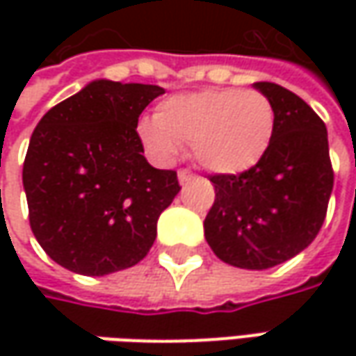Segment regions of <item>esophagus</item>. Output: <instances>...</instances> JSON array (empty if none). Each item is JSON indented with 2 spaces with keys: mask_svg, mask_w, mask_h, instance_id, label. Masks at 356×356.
Segmentation results:
<instances>
[{
  "mask_svg": "<svg viewBox=\"0 0 356 356\" xmlns=\"http://www.w3.org/2000/svg\"><path fill=\"white\" fill-rule=\"evenodd\" d=\"M196 176L192 174L190 170H186V168H182V170H178V180H180V184H188L190 180H194Z\"/></svg>",
  "mask_w": 356,
  "mask_h": 356,
  "instance_id": "obj_1",
  "label": "esophagus"
}]
</instances>
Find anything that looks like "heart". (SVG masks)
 Instances as JSON below:
<instances>
[{
    "mask_svg": "<svg viewBox=\"0 0 356 356\" xmlns=\"http://www.w3.org/2000/svg\"><path fill=\"white\" fill-rule=\"evenodd\" d=\"M277 127L273 103L259 90L212 87L172 95L144 117L136 134L150 156L168 164L182 144L202 168L241 174L255 168L271 148Z\"/></svg>",
    "mask_w": 356,
    "mask_h": 356,
    "instance_id": "obj_1",
    "label": "heart"
}]
</instances>
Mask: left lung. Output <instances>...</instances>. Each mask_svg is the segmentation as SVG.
Here are the masks:
<instances>
[{"mask_svg":"<svg viewBox=\"0 0 356 356\" xmlns=\"http://www.w3.org/2000/svg\"><path fill=\"white\" fill-rule=\"evenodd\" d=\"M253 87L275 108L273 143L252 170L210 176L216 200L204 232L222 261L267 269L291 259L317 238L335 174L319 115L281 85L259 81Z\"/></svg>","mask_w":356,"mask_h":356,"instance_id":"left-lung-1","label":"left lung"}]
</instances>
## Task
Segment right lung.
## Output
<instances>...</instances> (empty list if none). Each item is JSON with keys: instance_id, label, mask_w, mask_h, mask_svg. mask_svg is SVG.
Segmentation results:
<instances>
[{"instance_id": "right-lung-1", "label": "right lung", "mask_w": 356, "mask_h": 356, "mask_svg": "<svg viewBox=\"0 0 356 356\" xmlns=\"http://www.w3.org/2000/svg\"><path fill=\"white\" fill-rule=\"evenodd\" d=\"M162 87L92 81L35 127L23 162L31 232L49 257L81 275L136 266L160 213L180 192L176 170L144 158L136 124Z\"/></svg>"}]
</instances>
